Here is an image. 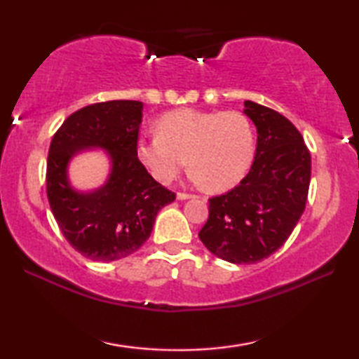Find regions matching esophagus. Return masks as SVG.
<instances>
[{
	"mask_svg": "<svg viewBox=\"0 0 359 359\" xmlns=\"http://www.w3.org/2000/svg\"><path fill=\"white\" fill-rule=\"evenodd\" d=\"M194 198V194H190V193H182L179 191L177 193V199H180V201H185V199H191Z\"/></svg>",
	"mask_w": 359,
	"mask_h": 359,
	"instance_id": "1",
	"label": "esophagus"
}]
</instances>
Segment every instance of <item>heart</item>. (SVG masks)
Returning <instances> with one entry per match:
<instances>
[{"mask_svg":"<svg viewBox=\"0 0 359 359\" xmlns=\"http://www.w3.org/2000/svg\"><path fill=\"white\" fill-rule=\"evenodd\" d=\"M156 133L139 139L136 155L160 184H171L188 161L194 184L228 190L252 166L253 128L238 111L179 109L156 121Z\"/></svg>","mask_w":359,"mask_h":359,"instance_id":"heart-1","label":"heart"}]
</instances>
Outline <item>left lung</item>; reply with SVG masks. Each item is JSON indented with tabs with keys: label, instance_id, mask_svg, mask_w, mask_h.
I'll return each mask as SVG.
<instances>
[{
	"label": "left lung",
	"instance_id": "1",
	"mask_svg": "<svg viewBox=\"0 0 359 359\" xmlns=\"http://www.w3.org/2000/svg\"><path fill=\"white\" fill-rule=\"evenodd\" d=\"M257 126L250 171L233 190L209 199V218L199 239L210 253L234 264L271 257L293 233L306 209L311 154L301 133L274 109L244 102Z\"/></svg>",
	"mask_w": 359,
	"mask_h": 359
}]
</instances>
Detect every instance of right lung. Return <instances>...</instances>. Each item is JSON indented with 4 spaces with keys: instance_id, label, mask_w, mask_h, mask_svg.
<instances>
[{
    "instance_id": "1",
    "label": "right lung",
    "mask_w": 359,
    "mask_h": 359,
    "mask_svg": "<svg viewBox=\"0 0 359 359\" xmlns=\"http://www.w3.org/2000/svg\"><path fill=\"white\" fill-rule=\"evenodd\" d=\"M141 101H107L79 109L55 133L47 156V198L72 248L92 261L135 253L150 238L156 214L175 194L158 184L136 155ZM101 148L111 163L100 189L76 191L67 168L82 151Z\"/></svg>"
}]
</instances>
